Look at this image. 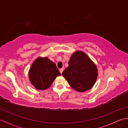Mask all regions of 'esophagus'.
<instances>
[{
  "label": "esophagus",
  "instance_id": "esophagus-1",
  "mask_svg": "<svg viewBox=\"0 0 128 128\" xmlns=\"http://www.w3.org/2000/svg\"><path fill=\"white\" fill-rule=\"evenodd\" d=\"M59 72H60L61 73V74H62V72H63V69L62 68H61V69H59Z\"/></svg>",
  "mask_w": 128,
  "mask_h": 128
}]
</instances>
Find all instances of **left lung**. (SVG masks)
Instances as JSON below:
<instances>
[{"instance_id":"left-lung-1","label":"left lung","mask_w":128,"mask_h":128,"mask_svg":"<svg viewBox=\"0 0 128 128\" xmlns=\"http://www.w3.org/2000/svg\"><path fill=\"white\" fill-rule=\"evenodd\" d=\"M68 64L62 75L69 85L80 92L91 89L98 75L97 66L91 59L84 52L78 50L72 54Z\"/></svg>"}]
</instances>
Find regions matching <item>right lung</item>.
<instances>
[{
  "mask_svg": "<svg viewBox=\"0 0 128 128\" xmlns=\"http://www.w3.org/2000/svg\"><path fill=\"white\" fill-rule=\"evenodd\" d=\"M60 75L56 64L47 57L37 58L28 72L30 81L38 90L50 88L55 78Z\"/></svg>",
  "mask_w": 128,
  "mask_h": 128,
  "instance_id": "1",
  "label": "right lung"
}]
</instances>
